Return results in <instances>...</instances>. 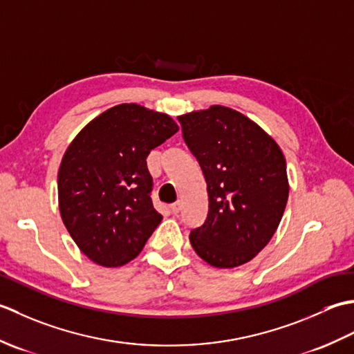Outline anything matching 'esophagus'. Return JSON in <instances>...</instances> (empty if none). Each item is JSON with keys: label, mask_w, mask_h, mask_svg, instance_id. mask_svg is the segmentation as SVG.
Returning a JSON list of instances; mask_svg holds the SVG:
<instances>
[{"label": "esophagus", "mask_w": 354, "mask_h": 354, "mask_svg": "<svg viewBox=\"0 0 354 354\" xmlns=\"http://www.w3.org/2000/svg\"><path fill=\"white\" fill-rule=\"evenodd\" d=\"M170 209H171V213L173 214H178L179 212H181V209H183V204H181V202H175V204H173L171 207H170Z\"/></svg>", "instance_id": "34e87169"}]
</instances>
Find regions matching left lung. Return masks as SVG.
<instances>
[{
  "instance_id": "8db88e82",
  "label": "left lung",
  "mask_w": 354,
  "mask_h": 354,
  "mask_svg": "<svg viewBox=\"0 0 354 354\" xmlns=\"http://www.w3.org/2000/svg\"><path fill=\"white\" fill-rule=\"evenodd\" d=\"M205 176L208 214L190 243L208 265L242 266L272 239L289 198L277 141L242 112L222 104L178 117Z\"/></svg>"
}]
</instances>
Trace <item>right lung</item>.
<instances>
[{
    "label": "right lung",
    "mask_w": 354,
    "mask_h": 354,
    "mask_svg": "<svg viewBox=\"0 0 354 354\" xmlns=\"http://www.w3.org/2000/svg\"><path fill=\"white\" fill-rule=\"evenodd\" d=\"M178 131L164 112L122 103L93 118L65 150L59 212L74 243L95 265L129 263L161 222L150 201L146 158Z\"/></svg>",
    "instance_id": "add662e5"
}]
</instances>
